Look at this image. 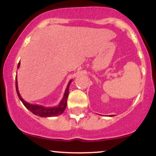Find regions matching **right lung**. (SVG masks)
<instances>
[{
	"label": "right lung",
	"instance_id": "right-lung-1",
	"mask_svg": "<svg viewBox=\"0 0 156 156\" xmlns=\"http://www.w3.org/2000/svg\"><path fill=\"white\" fill-rule=\"evenodd\" d=\"M20 62H19L18 65H17V68H19ZM72 82V80L69 82L68 83L67 89L65 90V93H64V95L62 98V101L60 102L59 105H57L55 107H52V108H45V107L42 106V105H33L30 104V103H27L23 99L22 97L20 96V93L18 92V88H17V76H16V90H17V94L18 95L20 100L22 101L23 105L26 107V108H28L30 112H31L34 114L35 115L39 116V117H55V116H58L62 114L64 112V111L65 110L66 106H67V98L68 94H69V87L70 85V83Z\"/></svg>",
	"mask_w": 156,
	"mask_h": 156
}]
</instances>
